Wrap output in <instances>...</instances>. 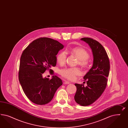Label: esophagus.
I'll return each instance as SVG.
<instances>
[{"label": "esophagus", "instance_id": "esophagus-1", "mask_svg": "<svg viewBox=\"0 0 128 128\" xmlns=\"http://www.w3.org/2000/svg\"><path fill=\"white\" fill-rule=\"evenodd\" d=\"M70 82L68 81H64L63 82V84H70Z\"/></svg>", "mask_w": 128, "mask_h": 128}]
</instances>
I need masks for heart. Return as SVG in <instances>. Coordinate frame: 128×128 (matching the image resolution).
I'll list each match as a JSON object with an SVG mask.
<instances>
[{"mask_svg": "<svg viewBox=\"0 0 128 128\" xmlns=\"http://www.w3.org/2000/svg\"><path fill=\"white\" fill-rule=\"evenodd\" d=\"M68 52L76 56L78 59V64L82 67L86 68L90 65V54L88 52L83 48L76 47L70 48ZM67 58V53L66 51H62L58 53L57 56V60L60 65H63L66 63ZM59 74L63 78L68 80H74L77 76L81 74V71L78 68H68L60 70Z\"/></svg>", "mask_w": 128, "mask_h": 128, "instance_id": "obj_1", "label": "heart"}]
</instances>
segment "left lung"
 I'll list each match as a JSON object with an SVG mask.
<instances>
[{"label": "left lung", "mask_w": 128, "mask_h": 128, "mask_svg": "<svg viewBox=\"0 0 128 128\" xmlns=\"http://www.w3.org/2000/svg\"><path fill=\"white\" fill-rule=\"evenodd\" d=\"M81 39L88 44L91 48L93 64L84 77L87 86H84V84H75L77 90L74 98L78 104L87 106L92 104L104 92L109 73L110 62L106 50L100 43L89 38Z\"/></svg>", "instance_id": "left-lung-1"}]
</instances>
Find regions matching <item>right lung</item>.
Wrapping results in <instances>:
<instances>
[{"label": "right lung", "mask_w": 128, "mask_h": 128, "mask_svg": "<svg viewBox=\"0 0 128 128\" xmlns=\"http://www.w3.org/2000/svg\"><path fill=\"white\" fill-rule=\"evenodd\" d=\"M64 46L48 38L36 39L23 51L20 59L19 80L28 98L37 105H45L52 99L57 90L62 84L57 76L43 78V74L57 63L56 55Z\"/></svg>", "instance_id": "add662e5"}]
</instances>
